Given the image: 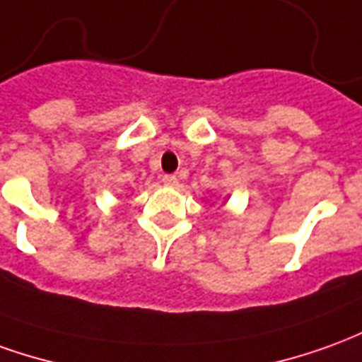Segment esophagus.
Wrapping results in <instances>:
<instances>
[{
	"label": "esophagus",
	"mask_w": 362,
	"mask_h": 362,
	"mask_svg": "<svg viewBox=\"0 0 362 362\" xmlns=\"http://www.w3.org/2000/svg\"><path fill=\"white\" fill-rule=\"evenodd\" d=\"M163 184L164 186H168V188H174V186H178V178H176L174 174H164Z\"/></svg>",
	"instance_id": "obj_1"
}]
</instances>
